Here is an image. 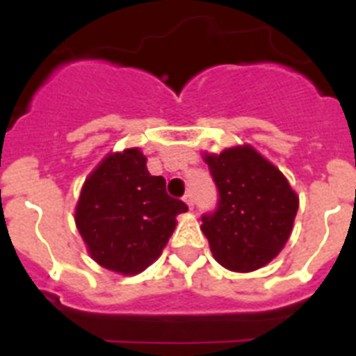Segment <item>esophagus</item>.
<instances>
[{
	"mask_svg": "<svg viewBox=\"0 0 356 356\" xmlns=\"http://www.w3.org/2000/svg\"><path fill=\"white\" fill-rule=\"evenodd\" d=\"M183 200H184V203H186V205H188L190 211H192V209H194V197H192V194H190V192H188V194L184 195Z\"/></svg>",
	"mask_w": 356,
	"mask_h": 356,
	"instance_id": "esophagus-1",
	"label": "esophagus"
}]
</instances>
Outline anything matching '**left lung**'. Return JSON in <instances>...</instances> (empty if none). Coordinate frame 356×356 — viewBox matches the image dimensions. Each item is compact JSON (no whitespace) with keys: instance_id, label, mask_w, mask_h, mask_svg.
Returning a JSON list of instances; mask_svg holds the SVG:
<instances>
[{"instance_id":"left-lung-1","label":"left lung","mask_w":356,"mask_h":356,"mask_svg":"<svg viewBox=\"0 0 356 356\" xmlns=\"http://www.w3.org/2000/svg\"><path fill=\"white\" fill-rule=\"evenodd\" d=\"M203 161L220 194L216 212L201 218L214 259L238 273L259 270L288 242L298 194L279 168L248 144L205 153Z\"/></svg>"}]
</instances>
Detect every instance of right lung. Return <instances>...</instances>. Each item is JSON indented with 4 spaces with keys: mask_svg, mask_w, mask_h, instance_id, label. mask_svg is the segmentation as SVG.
<instances>
[{
    "mask_svg": "<svg viewBox=\"0 0 356 356\" xmlns=\"http://www.w3.org/2000/svg\"><path fill=\"white\" fill-rule=\"evenodd\" d=\"M138 147L108 153L86 177L75 207V225L97 264L136 275L153 264L188 211L166 194V181L151 175Z\"/></svg>",
    "mask_w": 356,
    "mask_h": 356,
    "instance_id": "right-lung-1",
    "label": "right lung"
}]
</instances>
